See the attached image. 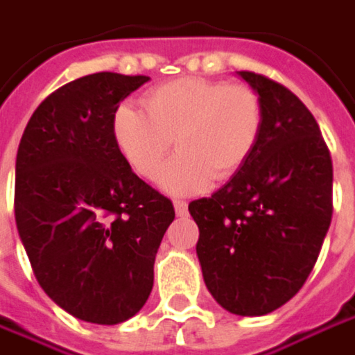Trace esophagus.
Here are the masks:
<instances>
[{
	"instance_id": "esophagus-1",
	"label": "esophagus",
	"mask_w": 355,
	"mask_h": 355,
	"mask_svg": "<svg viewBox=\"0 0 355 355\" xmlns=\"http://www.w3.org/2000/svg\"><path fill=\"white\" fill-rule=\"evenodd\" d=\"M175 211H177L178 217L187 215V211H189V202H187V200H180V198H177V200H175Z\"/></svg>"
}]
</instances>
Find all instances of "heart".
<instances>
[{"instance_id": "obj_1", "label": "heart", "mask_w": 355, "mask_h": 355, "mask_svg": "<svg viewBox=\"0 0 355 355\" xmlns=\"http://www.w3.org/2000/svg\"><path fill=\"white\" fill-rule=\"evenodd\" d=\"M142 108L144 114L130 106L116 110V146L136 175L153 180L175 142L178 155L160 173L162 189L175 195L235 177L263 130L261 98L247 84L177 78L148 90Z\"/></svg>"}]
</instances>
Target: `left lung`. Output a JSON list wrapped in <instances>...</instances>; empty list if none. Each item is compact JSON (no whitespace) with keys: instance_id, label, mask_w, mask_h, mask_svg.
I'll return each mask as SVG.
<instances>
[{"instance_id":"8db88e82","label":"left lung","mask_w":355,"mask_h":355,"mask_svg":"<svg viewBox=\"0 0 355 355\" xmlns=\"http://www.w3.org/2000/svg\"><path fill=\"white\" fill-rule=\"evenodd\" d=\"M259 94L263 130L245 166L189 205L211 295L231 313L265 315L303 287L331 223L334 166L313 114L283 84L239 72Z\"/></svg>"}]
</instances>
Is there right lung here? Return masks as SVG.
Returning a JSON list of instances; mask_svg holds the SVG:
<instances>
[{
  "instance_id": "add662e5",
  "label": "right lung",
  "mask_w": 355,
  "mask_h": 355,
  "mask_svg": "<svg viewBox=\"0 0 355 355\" xmlns=\"http://www.w3.org/2000/svg\"><path fill=\"white\" fill-rule=\"evenodd\" d=\"M148 76L64 84L30 118L15 158V225L42 289L82 322L114 325L146 303L171 198L136 177L112 132Z\"/></svg>"
}]
</instances>
